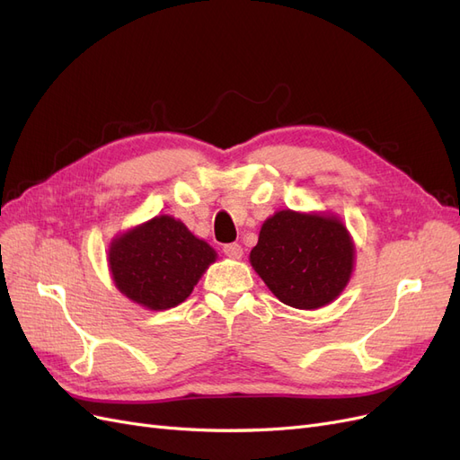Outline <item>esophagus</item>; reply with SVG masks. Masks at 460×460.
Returning <instances> with one entry per match:
<instances>
[{
	"instance_id": "esophagus-1",
	"label": "esophagus",
	"mask_w": 460,
	"mask_h": 460,
	"mask_svg": "<svg viewBox=\"0 0 460 460\" xmlns=\"http://www.w3.org/2000/svg\"><path fill=\"white\" fill-rule=\"evenodd\" d=\"M222 252H225V255L230 259H242L243 247L240 243H226L225 247H222Z\"/></svg>"
}]
</instances>
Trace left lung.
I'll return each instance as SVG.
<instances>
[{
	"label": "left lung",
	"instance_id": "1",
	"mask_svg": "<svg viewBox=\"0 0 460 460\" xmlns=\"http://www.w3.org/2000/svg\"><path fill=\"white\" fill-rule=\"evenodd\" d=\"M249 262L272 294L314 311L341 296L355 269V243L333 213L284 208L262 222Z\"/></svg>",
	"mask_w": 460,
	"mask_h": 460
}]
</instances>
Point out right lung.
Returning a JSON list of instances; mask_svg holds the SVG:
<instances>
[{
	"label": "right lung",
	"mask_w": 460,
	"mask_h": 460,
	"mask_svg": "<svg viewBox=\"0 0 460 460\" xmlns=\"http://www.w3.org/2000/svg\"><path fill=\"white\" fill-rule=\"evenodd\" d=\"M215 261V249L171 215H157L115 235L107 252L117 289L149 311L186 301Z\"/></svg>",
	"instance_id": "obj_1"
}]
</instances>
